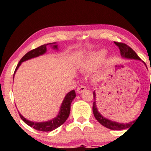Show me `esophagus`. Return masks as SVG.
Wrapping results in <instances>:
<instances>
[{"label":"esophagus","instance_id":"1","mask_svg":"<svg viewBox=\"0 0 151 151\" xmlns=\"http://www.w3.org/2000/svg\"><path fill=\"white\" fill-rule=\"evenodd\" d=\"M86 89V87L85 86L80 85L77 89V93H81V92H83V91H85Z\"/></svg>","mask_w":151,"mask_h":151}]
</instances>
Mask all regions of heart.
<instances>
[{
	"instance_id": "obj_1",
	"label": "heart",
	"mask_w": 151,
	"mask_h": 151,
	"mask_svg": "<svg viewBox=\"0 0 151 151\" xmlns=\"http://www.w3.org/2000/svg\"><path fill=\"white\" fill-rule=\"evenodd\" d=\"M106 55V52L105 50L93 52L89 55V58L85 62L84 67L88 70L94 68L104 61Z\"/></svg>"
}]
</instances>
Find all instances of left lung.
<instances>
[{"label":"left lung","instance_id":"left-lung-1","mask_svg":"<svg viewBox=\"0 0 151 151\" xmlns=\"http://www.w3.org/2000/svg\"><path fill=\"white\" fill-rule=\"evenodd\" d=\"M114 43L119 47V50H120V52H121V55L123 58L129 59V60H140V61H141V60L140 59L139 57L137 55V54L135 52L133 51V50L131 49L129 46H128L127 45L124 44V43L116 42H114ZM143 63H144V62H143ZM144 65H145V67H147V66L145 63ZM150 86H151V81H150ZM93 103L92 109H93V115H94V117L96 118V120H97L102 126H105L106 128H107V129H109L111 130H122V129H127V128H130L132 126V125L133 124V123L135 122V120L131 121V122L124 124V123L116 122V121H111L110 120V119L104 117L99 112L97 107H96V93H95V91H93Z\"/></svg>","mask_w":151,"mask_h":151}]
</instances>
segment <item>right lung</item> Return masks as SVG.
Wrapping results in <instances>:
<instances>
[{
  "mask_svg": "<svg viewBox=\"0 0 151 151\" xmlns=\"http://www.w3.org/2000/svg\"><path fill=\"white\" fill-rule=\"evenodd\" d=\"M50 45L54 50H58V45L56 44V42H52V43H48L47 45H43L38 47L37 48L32 50L31 51L28 52L27 53H26L23 57H22L21 60H20L19 63L17 65L16 69H15L14 75L16 72V71L19 68L20 65L22 64V62L27 61V60H30L32 58H37V57L40 56V55H44L45 53L47 52V45ZM76 97V93L74 90H72L69 93H67L66 94L65 99L62 101V103L60 106V111L56 117H55L54 119L49 120L47 121H44V122H34V121H31L26 119L25 118H24L19 113L20 118L26 124H27L28 126H30V127H32L33 129L37 130V131H52L53 130L56 129L57 128L60 127V126L62 125L64 123L67 121V118L69 117L70 113V107H71V104L72 101H73V99Z\"/></svg>",
  "mask_w": 151,
  "mask_h": 151,
  "instance_id": "obj_1",
  "label": "right lung"
}]
</instances>
